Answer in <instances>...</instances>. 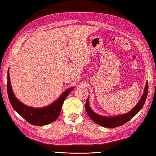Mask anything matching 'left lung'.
Masks as SVG:
<instances>
[{
    "mask_svg": "<svg viewBox=\"0 0 156 156\" xmlns=\"http://www.w3.org/2000/svg\"><path fill=\"white\" fill-rule=\"evenodd\" d=\"M148 87H149V85H148V82H147L146 83L144 93H143L139 102L131 110L124 114V115L113 116V117H110H110H105V116L98 115L91 109L90 106L89 105V97L87 98L85 103L86 112H87L88 116L90 117L91 120L94 121L97 124L101 126L106 128H115L120 126L123 125L124 123L128 122V121H130L133 117H134L142 109L147 97Z\"/></svg>",
    "mask_w": 156,
    "mask_h": 156,
    "instance_id": "1",
    "label": "left lung"
}]
</instances>
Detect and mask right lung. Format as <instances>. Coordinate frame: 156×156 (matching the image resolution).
Wrapping results in <instances>:
<instances>
[{
  "mask_svg": "<svg viewBox=\"0 0 156 156\" xmlns=\"http://www.w3.org/2000/svg\"><path fill=\"white\" fill-rule=\"evenodd\" d=\"M7 88L9 102L14 110L27 122L34 126H44L55 122L60 116L64 101L65 100L69 94L73 90V87L69 88L68 90L64 91L55 101L46 107H30L19 101L14 95L11 86L9 69L7 71Z\"/></svg>",
  "mask_w": 156,
  "mask_h": 156,
  "instance_id": "add662e5",
  "label": "right lung"
}]
</instances>
